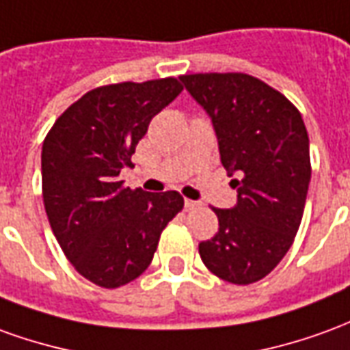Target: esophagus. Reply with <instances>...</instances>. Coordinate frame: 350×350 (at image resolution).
Masks as SVG:
<instances>
[{
	"instance_id": "obj_1",
	"label": "esophagus",
	"mask_w": 350,
	"mask_h": 350,
	"mask_svg": "<svg viewBox=\"0 0 350 350\" xmlns=\"http://www.w3.org/2000/svg\"><path fill=\"white\" fill-rule=\"evenodd\" d=\"M183 202H185V208L187 210H193V208H197V206H200V202H197V200H191V199H185Z\"/></svg>"
}]
</instances>
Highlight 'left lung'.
I'll return each mask as SVG.
<instances>
[{
    "instance_id": "obj_1",
    "label": "left lung",
    "mask_w": 350,
    "mask_h": 350,
    "mask_svg": "<svg viewBox=\"0 0 350 350\" xmlns=\"http://www.w3.org/2000/svg\"><path fill=\"white\" fill-rule=\"evenodd\" d=\"M180 81L204 107L219 159L237 189L233 208H212L219 229L199 244L221 280L252 284L290 250L311 182L309 136L297 107L248 73H191Z\"/></svg>"
}]
</instances>
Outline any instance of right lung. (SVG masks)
Here are the masks:
<instances>
[{
  "mask_svg": "<svg viewBox=\"0 0 350 350\" xmlns=\"http://www.w3.org/2000/svg\"><path fill=\"white\" fill-rule=\"evenodd\" d=\"M174 77L89 90L56 119L41 151L49 224L75 271L119 288L150 267L159 237L183 208L178 191L124 187L121 168L153 117L180 94Z\"/></svg>",
  "mask_w": 350,
  "mask_h": 350,
  "instance_id": "add662e5",
  "label": "right lung"
}]
</instances>
